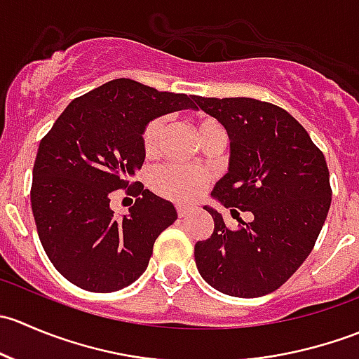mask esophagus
<instances>
[{
    "mask_svg": "<svg viewBox=\"0 0 359 359\" xmlns=\"http://www.w3.org/2000/svg\"><path fill=\"white\" fill-rule=\"evenodd\" d=\"M189 212H191L189 206H186V205H177V213H179V217L189 215Z\"/></svg>",
    "mask_w": 359,
    "mask_h": 359,
    "instance_id": "1",
    "label": "esophagus"
}]
</instances>
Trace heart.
<instances>
[{
	"label": "heart",
	"mask_w": 359,
	"mask_h": 359,
	"mask_svg": "<svg viewBox=\"0 0 359 359\" xmlns=\"http://www.w3.org/2000/svg\"><path fill=\"white\" fill-rule=\"evenodd\" d=\"M215 128H222V126L210 116H200L196 119V132L200 139L210 130ZM163 130H165V118L163 116H156L146 123L142 133H140V142H142V151L146 156L151 158L158 154L159 146H161ZM208 180V172L200 166L168 163V165H163L154 170L153 175H151V187L159 196L168 198V200L191 201L201 193Z\"/></svg>",
	"instance_id": "heart-1"
}]
</instances>
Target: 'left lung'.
I'll use <instances>...</instances> for the list:
<instances>
[{
	"mask_svg": "<svg viewBox=\"0 0 359 359\" xmlns=\"http://www.w3.org/2000/svg\"><path fill=\"white\" fill-rule=\"evenodd\" d=\"M194 102L222 123L231 140L229 170L212 196L233 217L236 208L253 215L231 229L205 206L215 227L194 245L196 267L226 295L262 297L302 266L320 236L332 203L327 161L306 128L274 104L247 97Z\"/></svg>",
	"mask_w": 359,
	"mask_h": 359,
	"instance_id": "1",
	"label": "left lung"
}]
</instances>
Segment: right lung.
<instances>
[{
	"label": "right lung",
	"mask_w": 359,
	"mask_h": 359,
	"mask_svg": "<svg viewBox=\"0 0 359 359\" xmlns=\"http://www.w3.org/2000/svg\"><path fill=\"white\" fill-rule=\"evenodd\" d=\"M194 107V95L119 78L72 100L43 137L32 168V215L50 262L72 285L109 293L147 269L154 241L177 212L130 182L146 158L140 133L156 116ZM118 189L137 198L123 219L109 206Z\"/></svg>",
	"instance_id": "right-lung-1"
}]
</instances>
